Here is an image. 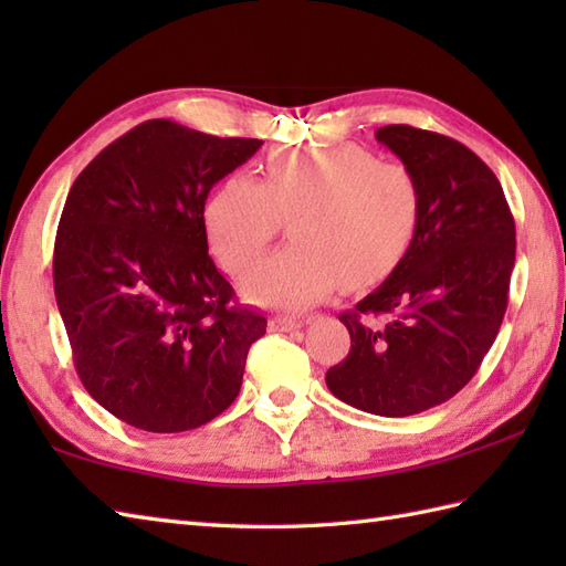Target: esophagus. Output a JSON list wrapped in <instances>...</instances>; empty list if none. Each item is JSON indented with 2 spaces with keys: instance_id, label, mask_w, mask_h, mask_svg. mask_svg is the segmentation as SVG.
Masks as SVG:
<instances>
[{
  "instance_id": "obj_1",
  "label": "esophagus",
  "mask_w": 566,
  "mask_h": 566,
  "mask_svg": "<svg viewBox=\"0 0 566 566\" xmlns=\"http://www.w3.org/2000/svg\"><path fill=\"white\" fill-rule=\"evenodd\" d=\"M304 323L296 321V318H286V316H274L270 318V331H280V333H292L298 331Z\"/></svg>"
}]
</instances>
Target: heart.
Listing matches in <instances>:
<instances>
[{
    "label": "heart",
    "instance_id": "heart-1",
    "mask_svg": "<svg viewBox=\"0 0 566 566\" xmlns=\"http://www.w3.org/2000/svg\"><path fill=\"white\" fill-rule=\"evenodd\" d=\"M423 191L403 165L338 143L282 148L264 163L262 179L231 175L203 203V233L228 272L252 268L290 223L292 243L260 262L243 294L260 306L306 311L338 286L369 290L411 252Z\"/></svg>",
    "mask_w": 566,
    "mask_h": 566
}]
</instances>
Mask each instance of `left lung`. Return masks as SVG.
Masks as SVG:
<instances>
[{
  "label": "left lung",
  "mask_w": 566,
  "mask_h": 566,
  "mask_svg": "<svg viewBox=\"0 0 566 566\" xmlns=\"http://www.w3.org/2000/svg\"><path fill=\"white\" fill-rule=\"evenodd\" d=\"M418 179L423 216L401 268L340 316L350 353L326 371L333 396L403 418L476 375L509 304L515 223L496 175L462 143L394 124L375 130ZM363 315H387L384 327Z\"/></svg>",
  "instance_id": "left-lung-1"
}]
</instances>
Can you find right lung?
<instances>
[{
	"instance_id": "1",
	"label": "right lung",
	"mask_w": 566,
	"mask_h": 566,
	"mask_svg": "<svg viewBox=\"0 0 566 566\" xmlns=\"http://www.w3.org/2000/svg\"><path fill=\"white\" fill-rule=\"evenodd\" d=\"M260 146L153 118L106 146L70 189L55 302L84 389L128 426L182 432L235 401L268 318L235 304L216 270L203 203Z\"/></svg>"
}]
</instances>
